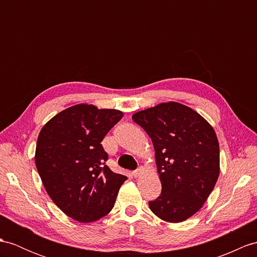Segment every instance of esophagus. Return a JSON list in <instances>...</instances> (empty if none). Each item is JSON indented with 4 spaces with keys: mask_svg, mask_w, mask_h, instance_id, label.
Listing matches in <instances>:
<instances>
[{
    "mask_svg": "<svg viewBox=\"0 0 257 257\" xmlns=\"http://www.w3.org/2000/svg\"><path fill=\"white\" fill-rule=\"evenodd\" d=\"M143 171H144V169L142 168V167H140L139 169H137V170H135V171H133L132 172V176L134 177V178H139L141 174L143 173Z\"/></svg>",
    "mask_w": 257,
    "mask_h": 257,
    "instance_id": "obj_1",
    "label": "esophagus"
}]
</instances>
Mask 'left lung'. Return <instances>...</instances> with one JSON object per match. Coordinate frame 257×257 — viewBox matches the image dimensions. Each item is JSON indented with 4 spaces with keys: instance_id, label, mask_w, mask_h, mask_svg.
<instances>
[{
    "instance_id": "1",
    "label": "left lung",
    "mask_w": 257,
    "mask_h": 257,
    "mask_svg": "<svg viewBox=\"0 0 257 257\" xmlns=\"http://www.w3.org/2000/svg\"><path fill=\"white\" fill-rule=\"evenodd\" d=\"M133 121L153 141L160 196L149 202L167 222H182L202 208L219 177V143L211 125L179 102L136 112Z\"/></svg>"
}]
</instances>
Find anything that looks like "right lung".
I'll return each mask as SVG.
<instances>
[{"mask_svg": "<svg viewBox=\"0 0 257 257\" xmlns=\"http://www.w3.org/2000/svg\"><path fill=\"white\" fill-rule=\"evenodd\" d=\"M115 109L80 103L53 116L40 131L35 162L53 203L79 222L99 220L113 208L127 178L104 164L103 137L121 120Z\"/></svg>", "mask_w": 257, "mask_h": 257, "instance_id": "right-lung-1", "label": "right lung"}]
</instances>
